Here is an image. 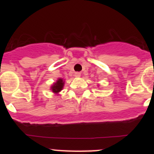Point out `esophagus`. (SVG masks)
<instances>
[{
	"label": "esophagus",
	"instance_id": "34e87169",
	"mask_svg": "<svg viewBox=\"0 0 154 154\" xmlns=\"http://www.w3.org/2000/svg\"><path fill=\"white\" fill-rule=\"evenodd\" d=\"M75 77H80V76H81V73H80V72H75Z\"/></svg>",
	"mask_w": 154,
	"mask_h": 154
}]
</instances>
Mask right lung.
Returning <instances> with one entry per match:
<instances>
[{
    "label": "right lung",
    "mask_w": 154,
    "mask_h": 154,
    "mask_svg": "<svg viewBox=\"0 0 154 154\" xmlns=\"http://www.w3.org/2000/svg\"><path fill=\"white\" fill-rule=\"evenodd\" d=\"M63 80H62V79H59L56 82V83H55L53 85V86L51 87V89H52L53 92H56L57 93V92H60V91L62 90V88H63Z\"/></svg>",
    "instance_id": "add662e5"
}]
</instances>
